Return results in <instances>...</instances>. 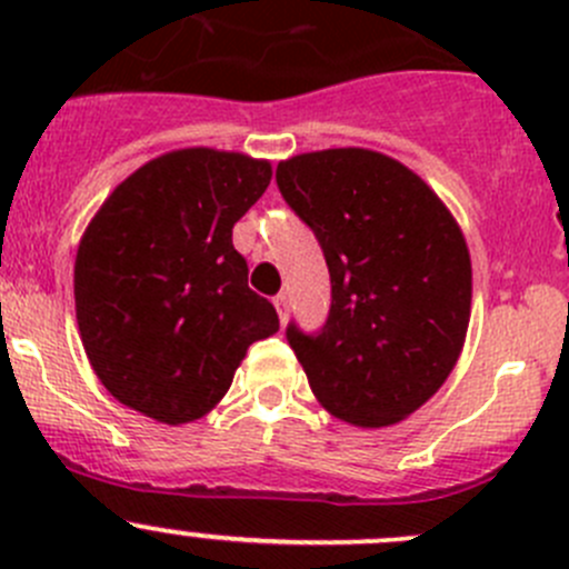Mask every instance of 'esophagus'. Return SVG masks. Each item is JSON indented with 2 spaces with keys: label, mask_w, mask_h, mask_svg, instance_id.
<instances>
[{
  "label": "esophagus",
  "mask_w": 569,
  "mask_h": 569,
  "mask_svg": "<svg viewBox=\"0 0 569 569\" xmlns=\"http://www.w3.org/2000/svg\"><path fill=\"white\" fill-rule=\"evenodd\" d=\"M274 308H278V317H280V321H286L289 319V297L286 295H278L274 297Z\"/></svg>",
  "instance_id": "esophagus-1"
}]
</instances>
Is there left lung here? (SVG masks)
<instances>
[{
    "label": "left lung",
    "instance_id": "1",
    "mask_svg": "<svg viewBox=\"0 0 569 569\" xmlns=\"http://www.w3.org/2000/svg\"><path fill=\"white\" fill-rule=\"evenodd\" d=\"M280 194L319 239L330 313L317 336L291 321L289 347L325 410L391 427L438 393L470 321V256L443 200L369 148L278 164Z\"/></svg>",
    "mask_w": 569,
    "mask_h": 569
}]
</instances>
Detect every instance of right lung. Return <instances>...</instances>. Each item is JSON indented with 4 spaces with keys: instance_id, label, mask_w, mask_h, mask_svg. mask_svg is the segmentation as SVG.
<instances>
[{
    "instance_id": "add662e5",
    "label": "right lung",
    "mask_w": 569,
    "mask_h": 569,
    "mask_svg": "<svg viewBox=\"0 0 569 569\" xmlns=\"http://www.w3.org/2000/svg\"><path fill=\"white\" fill-rule=\"evenodd\" d=\"M269 178L267 159L181 148L134 170L90 220L73 263L79 336L120 405L194 421L228 393L250 343L278 332L231 239Z\"/></svg>"
}]
</instances>
